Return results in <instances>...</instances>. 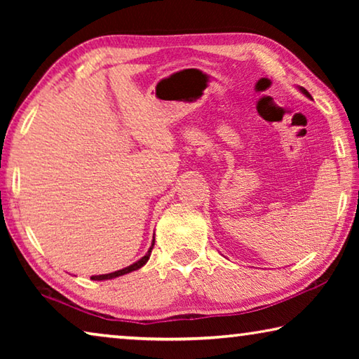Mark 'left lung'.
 Segmentation results:
<instances>
[{"label": "left lung", "instance_id": "8db88e82", "mask_svg": "<svg viewBox=\"0 0 359 359\" xmlns=\"http://www.w3.org/2000/svg\"><path fill=\"white\" fill-rule=\"evenodd\" d=\"M299 90H301V92H302L304 95H306V96H307V98H311V95H309V92H307V90H306V88H302V87H299Z\"/></svg>", "mask_w": 359, "mask_h": 359}]
</instances>
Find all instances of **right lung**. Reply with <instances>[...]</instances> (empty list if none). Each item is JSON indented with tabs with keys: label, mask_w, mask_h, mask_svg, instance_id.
I'll return each mask as SVG.
<instances>
[{
	"label": "right lung",
	"mask_w": 359,
	"mask_h": 359,
	"mask_svg": "<svg viewBox=\"0 0 359 359\" xmlns=\"http://www.w3.org/2000/svg\"><path fill=\"white\" fill-rule=\"evenodd\" d=\"M154 242H155V238H154ZM154 245L155 244H151V247L149 248V252L144 255V257L139 259V261H136V263H133L131 266H128V267H123V269H120V271H115V272H111V274H101V276H92L90 278H92V280H109V278H115V277H120V276H125V274H130V272H133V271H137V269H141V267L147 263L149 261V258H150V253H151V248H154Z\"/></svg>",
	"instance_id": "add662e5"
}]
</instances>
